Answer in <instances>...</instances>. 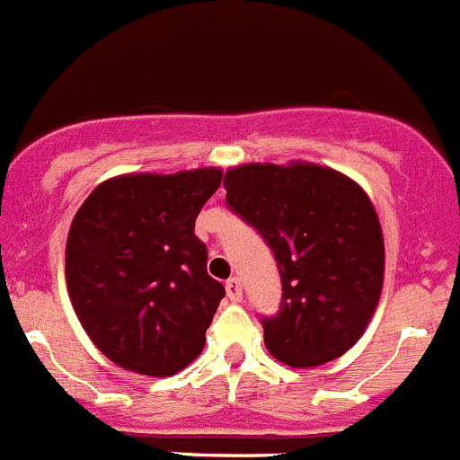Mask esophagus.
I'll use <instances>...</instances> for the list:
<instances>
[{
    "mask_svg": "<svg viewBox=\"0 0 460 460\" xmlns=\"http://www.w3.org/2000/svg\"><path fill=\"white\" fill-rule=\"evenodd\" d=\"M226 292H227V299H233V302H239L242 299V283L239 279H230L226 283Z\"/></svg>",
    "mask_w": 460,
    "mask_h": 460,
    "instance_id": "obj_1",
    "label": "esophagus"
}]
</instances>
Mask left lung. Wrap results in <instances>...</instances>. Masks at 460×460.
<instances>
[{"label":"left lung","instance_id":"obj_1","mask_svg":"<svg viewBox=\"0 0 460 460\" xmlns=\"http://www.w3.org/2000/svg\"><path fill=\"white\" fill-rule=\"evenodd\" d=\"M227 207L279 265L280 311L262 318L267 350L292 368L339 359L361 339L385 279V239L357 181L315 164H246L223 180Z\"/></svg>","mask_w":460,"mask_h":460}]
</instances>
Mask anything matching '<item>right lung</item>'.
Masks as SVG:
<instances>
[{"instance_id":"obj_1","label":"right lung","mask_w":460,"mask_h":460,"mask_svg":"<svg viewBox=\"0 0 460 460\" xmlns=\"http://www.w3.org/2000/svg\"><path fill=\"white\" fill-rule=\"evenodd\" d=\"M218 168L119 174L89 193L66 239V286L92 343L126 371L168 377L205 348L226 288L195 218Z\"/></svg>"}]
</instances>
